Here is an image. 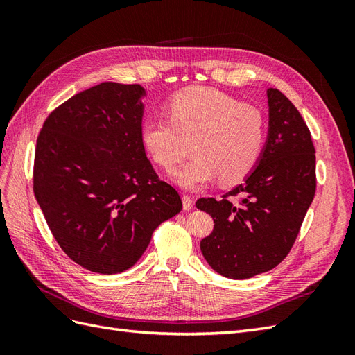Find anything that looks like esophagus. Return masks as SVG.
I'll return each mask as SVG.
<instances>
[{
	"instance_id": "obj_1",
	"label": "esophagus",
	"mask_w": 355,
	"mask_h": 355,
	"mask_svg": "<svg viewBox=\"0 0 355 355\" xmlns=\"http://www.w3.org/2000/svg\"><path fill=\"white\" fill-rule=\"evenodd\" d=\"M192 204H194V200H192L189 196H182V206H184V210H191Z\"/></svg>"
}]
</instances>
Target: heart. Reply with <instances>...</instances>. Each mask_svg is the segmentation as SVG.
Returning <instances> with one entry per match:
<instances>
[{
    "label": "heart",
    "instance_id": "1",
    "mask_svg": "<svg viewBox=\"0 0 355 355\" xmlns=\"http://www.w3.org/2000/svg\"><path fill=\"white\" fill-rule=\"evenodd\" d=\"M166 112L145 120L139 137L163 168L178 164L191 142L194 157L170 173L184 189H200L218 176L220 184H237L259 163L266 120L256 106L216 89L191 87L170 98Z\"/></svg>",
    "mask_w": 355,
    "mask_h": 355
}]
</instances>
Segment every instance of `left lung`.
<instances>
[{
	"label": "left lung",
	"instance_id": "1",
	"mask_svg": "<svg viewBox=\"0 0 355 355\" xmlns=\"http://www.w3.org/2000/svg\"><path fill=\"white\" fill-rule=\"evenodd\" d=\"M268 137L259 163L222 200L200 198L214 228L200 249L214 271L244 280L272 270L288 254L315 196V149L302 115L268 89ZM230 196H239L232 203Z\"/></svg>",
	"mask_w": 355,
	"mask_h": 355
}]
</instances>
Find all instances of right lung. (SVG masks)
Here are the masks:
<instances>
[{
	"mask_svg": "<svg viewBox=\"0 0 355 355\" xmlns=\"http://www.w3.org/2000/svg\"><path fill=\"white\" fill-rule=\"evenodd\" d=\"M145 94L139 84L94 85L58 106L37 139L35 198L62 250L92 272L132 268L182 210L139 137Z\"/></svg>",
	"mask_w": 355,
	"mask_h": 355,
	"instance_id": "right-lung-1",
	"label": "right lung"
}]
</instances>
